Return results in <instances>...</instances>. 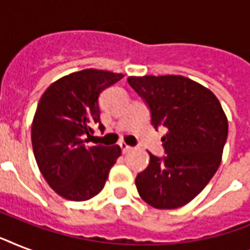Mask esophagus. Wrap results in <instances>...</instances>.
Instances as JSON below:
<instances>
[{
    "instance_id": "1",
    "label": "esophagus",
    "mask_w": 250,
    "mask_h": 250,
    "mask_svg": "<svg viewBox=\"0 0 250 250\" xmlns=\"http://www.w3.org/2000/svg\"><path fill=\"white\" fill-rule=\"evenodd\" d=\"M119 146H121L122 152H123V153L129 152V150L132 149V146H129V145H127V144H125V143H121V144H119Z\"/></svg>"
}]
</instances>
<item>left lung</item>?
<instances>
[{
    "instance_id": "8db88e82",
    "label": "left lung",
    "mask_w": 250,
    "mask_h": 250,
    "mask_svg": "<svg viewBox=\"0 0 250 250\" xmlns=\"http://www.w3.org/2000/svg\"><path fill=\"white\" fill-rule=\"evenodd\" d=\"M128 84L148 105L154 128L164 125L166 156L149 153L137 174L140 197L156 209H176L192 201L221 165L229 122L210 89L180 75L129 76Z\"/></svg>"
}]
</instances>
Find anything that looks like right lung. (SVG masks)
Listing matches in <instances>:
<instances>
[{
    "instance_id": "1",
    "label": "right lung",
    "mask_w": 250,
    "mask_h": 250,
    "mask_svg": "<svg viewBox=\"0 0 250 250\" xmlns=\"http://www.w3.org/2000/svg\"><path fill=\"white\" fill-rule=\"evenodd\" d=\"M123 78L104 70L72 72L49 85L32 122L33 154L46 183L71 201H85L102 190L121 146H86V136L100 121L98 97Z\"/></svg>"
}]
</instances>
